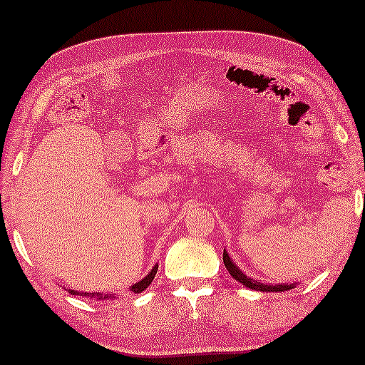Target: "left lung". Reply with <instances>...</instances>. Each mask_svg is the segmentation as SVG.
<instances>
[{
	"label": "left lung",
	"instance_id": "8db88e82",
	"mask_svg": "<svg viewBox=\"0 0 365 365\" xmlns=\"http://www.w3.org/2000/svg\"><path fill=\"white\" fill-rule=\"evenodd\" d=\"M223 263H225V266H227V269L230 271V274H232L236 281H240L243 286L250 287V289L263 291V292H279V291L283 292V291H289V289H292V287H296L294 283H291V284H284V283L283 284H263V283H259V281L248 278V276H246L243 271H241L238 266L233 263V259L228 256L227 250H223Z\"/></svg>",
	"mask_w": 365,
	"mask_h": 365
}]
</instances>
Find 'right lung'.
I'll return each instance as SVG.
<instances>
[{
  "mask_svg": "<svg viewBox=\"0 0 365 365\" xmlns=\"http://www.w3.org/2000/svg\"><path fill=\"white\" fill-rule=\"evenodd\" d=\"M157 269H158V264L153 266V268L150 269V273H148L145 278L138 281V283H135L133 286H130V291L132 292H142L143 289H147L148 286H150V283L153 281V278H155L157 274ZM68 292H71V294L74 296H84V297H89V296H94V297H99V299H109V297H112V294H101V292H78L74 289H68Z\"/></svg>",
  "mask_w": 365,
  "mask_h": 365,
  "instance_id": "obj_1",
  "label": "right lung"
}]
</instances>
